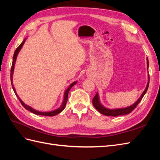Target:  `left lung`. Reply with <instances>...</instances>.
I'll return each instance as SVG.
<instances>
[{
    "label": "left lung",
    "mask_w": 160,
    "mask_h": 160,
    "mask_svg": "<svg viewBox=\"0 0 160 160\" xmlns=\"http://www.w3.org/2000/svg\"><path fill=\"white\" fill-rule=\"evenodd\" d=\"M147 68L148 70V67H149V61L148 59L147 58ZM149 76L148 77V85L146 89L143 92L142 95L141 97L139 98V99L135 102L133 105L129 106V107H128L126 108H123V109H109L104 108L103 106L101 105L99 102V95L98 93H97L96 95L94 96V98L93 99V104L94 105V107L97 109L99 112L101 113H102L103 115H105L106 116H113V117H117V116L119 115H127L130 113L132 111L135 109V108L137 107L139 103L141 101L142 98H143L144 95L146 94V93L148 91V87H149Z\"/></svg>",
    "instance_id": "obj_1"
}]
</instances>
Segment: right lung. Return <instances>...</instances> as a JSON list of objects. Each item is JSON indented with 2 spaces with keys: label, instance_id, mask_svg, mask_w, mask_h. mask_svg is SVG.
<instances>
[{
  "label": "right lung",
  "instance_id": "obj_1",
  "mask_svg": "<svg viewBox=\"0 0 160 160\" xmlns=\"http://www.w3.org/2000/svg\"><path fill=\"white\" fill-rule=\"evenodd\" d=\"M25 39L24 40L22 41V42L21 43V44L19 45L17 49L15 50V51H14V55H13V59H12V66H11V84H12V89H13V91L14 92V93H15V95H17V97L18 98V99H19V101H20L21 103L22 104V105L23 106L24 108H25L27 110H28L30 111L31 112L35 113L36 115H45V116H55L57 114H59V113H61V111L63 110L65 108V105L67 104V99H68V93H69V91H70V89H71V88L72 86H73L74 85H75L77 83V81H75L73 82V83H71L70 85V86L68 88H67V89L65 91V94H64V99H63V101H62V105L61 107L59 108H58L56 110H54L52 111H50V112H41V111H38L35 109H34L32 108H31V107H29V106H28L27 105H26L25 103H24L22 102V101L18 98V96L17 95V92L15 91V89H14V88L13 87V85H12V75H13V71H14V64H15V61H16V59H17V55L18 53L19 52V51L21 50V49L22 48V45L24 43H25Z\"/></svg>",
  "mask_w": 160,
  "mask_h": 160
}]
</instances>
